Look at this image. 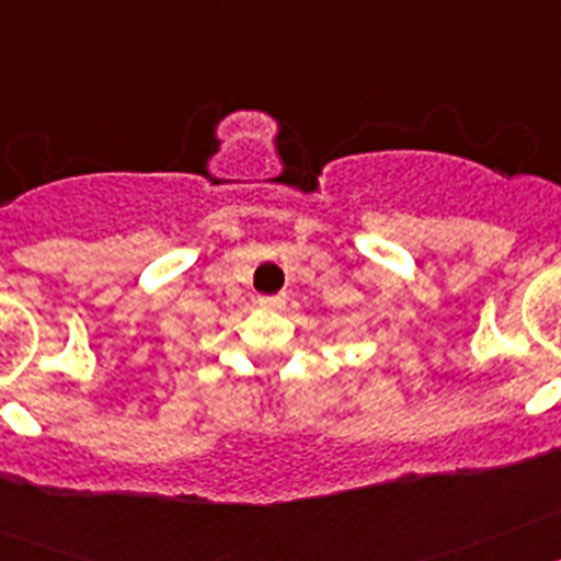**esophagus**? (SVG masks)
I'll return each mask as SVG.
<instances>
[{"instance_id": "esophagus-1", "label": "esophagus", "mask_w": 561, "mask_h": 561, "mask_svg": "<svg viewBox=\"0 0 561 561\" xmlns=\"http://www.w3.org/2000/svg\"><path fill=\"white\" fill-rule=\"evenodd\" d=\"M286 304V297L284 295H272V297H261V300H257V306H261V309H280V306Z\"/></svg>"}]
</instances>
